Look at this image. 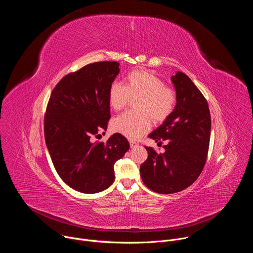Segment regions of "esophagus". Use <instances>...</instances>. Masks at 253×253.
<instances>
[{"instance_id":"esophagus-1","label":"esophagus","mask_w":253,"mask_h":253,"mask_svg":"<svg viewBox=\"0 0 253 253\" xmlns=\"http://www.w3.org/2000/svg\"><path fill=\"white\" fill-rule=\"evenodd\" d=\"M129 143H130V147H135V146H138V143H136L135 141L133 140H129Z\"/></svg>"}]
</instances>
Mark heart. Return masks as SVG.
<instances>
[{
  "label": "heart",
  "instance_id": "b5f03b06",
  "mask_svg": "<svg viewBox=\"0 0 253 253\" xmlns=\"http://www.w3.org/2000/svg\"><path fill=\"white\" fill-rule=\"evenodd\" d=\"M134 109L137 112H127L111 122L114 132L136 140L147 133L152 125L165 121L173 112L176 105L175 90L164 84V81L151 72L135 70L124 79V85L113 82L108 93L111 109L120 111L135 100Z\"/></svg>",
  "mask_w": 253,
  "mask_h": 253
}]
</instances>
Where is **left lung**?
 <instances>
[{
	"mask_svg": "<svg viewBox=\"0 0 253 253\" xmlns=\"http://www.w3.org/2000/svg\"><path fill=\"white\" fill-rule=\"evenodd\" d=\"M176 91L172 114L149 134L156 142L167 141L164 153L145 147L147 160L140 166L143 183L160 194L189 187L198 178L207 159L211 117L206 99L182 72L171 77Z\"/></svg>",
	"mask_w": 253,
	"mask_h": 253,
	"instance_id": "left-lung-1",
	"label": "left lung"
}]
</instances>
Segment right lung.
Here are the masks:
<instances>
[{
    "mask_svg": "<svg viewBox=\"0 0 253 253\" xmlns=\"http://www.w3.org/2000/svg\"><path fill=\"white\" fill-rule=\"evenodd\" d=\"M119 72L118 62L86 65L61 79L47 105L44 132L52 162L63 181L82 193L109 187L115 162L130 147L120 133L106 143L91 141L107 130L111 117L108 93Z\"/></svg>",
    "mask_w": 253,
    "mask_h": 253,
    "instance_id": "1",
    "label": "right lung"
}]
</instances>
